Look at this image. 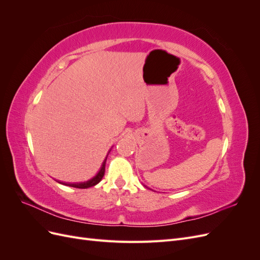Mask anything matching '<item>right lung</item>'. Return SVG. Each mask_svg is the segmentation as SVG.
I'll return each instance as SVG.
<instances>
[{
  "label": "right lung",
  "mask_w": 260,
  "mask_h": 260,
  "mask_svg": "<svg viewBox=\"0 0 260 260\" xmlns=\"http://www.w3.org/2000/svg\"><path fill=\"white\" fill-rule=\"evenodd\" d=\"M106 159H107V156L106 158L104 159L103 164H102V167L100 169V171L98 172V175L92 178L91 180L89 181H85V182H80V183H65V182H59L61 184H65V185H68V186H73V187H77V188H88V187H91V186H94L95 184H98L100 181L102 180V178L104 177V174H105V164H106Z\"/></svg>",
  "instance_id": "1"
}]
</instances>
